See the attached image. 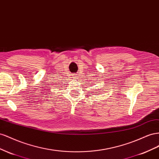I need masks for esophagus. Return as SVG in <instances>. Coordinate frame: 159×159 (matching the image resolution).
<instances>
[{"mask_svg": "<svg viewBox=\"0 0 159 159\" xmlns=\"http://www.w3.org/2000/svg\"><path fill=\"white\" fill-rule=\"evenodd\" d=\"M74 78H77V75H73Z\"/></svg>", "mask_w": 159, "mask_h": 159, "instance_id": "esophagus-1", "label": "esophagus"}]
</instances>
